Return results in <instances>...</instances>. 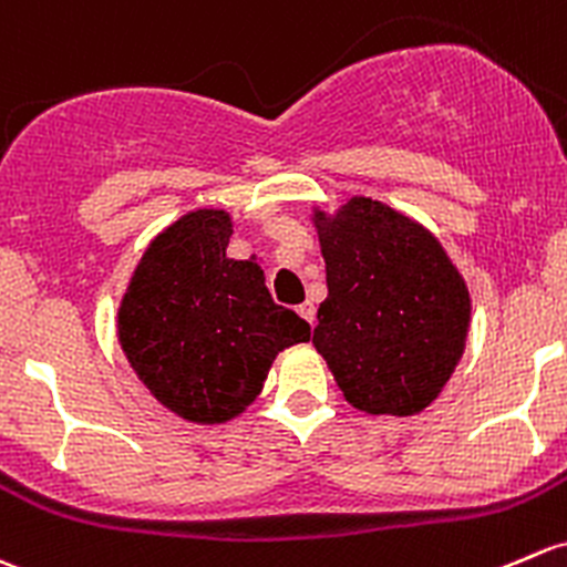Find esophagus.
<instances>
[{
    "instance_id": "obj_1",
    "label": "esophagus",
    "mask_w": 567,
    "mask_h": 567,
    "mask_svg": "<svg viewBox=\"0 0 567 567\" xmlns=\"http://www.w3.org/2000/svg\"><path fill=\"white\" fill-rule=\"evenodd\" d=\"M315 312H318V309H315V303L312 301H303V303H299V315L303 320H307L309 326H315Z\"/></svg>"
}]
</instances>
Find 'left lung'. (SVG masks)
I'll use <instances>...</instances> for the list:
<instances>
[{"label":"left lung","instance_id":"obj_1","mask_svg":"<svg viewBox=\"0 0 567 567\" xmlns=\"http://www.w3.org/2000/svg\"><path fill=\"white\" fill-rule=\"evenodd\" d=\"M329 299L312 344L353 408L415 415L464 353L470 293L424 225L372 198L315 212Z\"/></svg>","mask_w":567,"mask_h":567}]
</instances>
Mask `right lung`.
Segmentation results:
<instances>
[{
	"label": "right lung",
	"instance_id": "1",
	"mask_svg": "<svg viewBox=\"0 0 567 567\" xmlns=\"http://www.w3.org/2000/svg\"><path fill=\"white\" fill-rule=\"evenodd\" d=\"M228 212L184 214L148 244L118 307V342L148 391L195 424H225L309 323L274 303L264 268L234 260Z\"/></svg>",
	"mask_w": 567,
	"mask_h": 567
}]
</instances>
